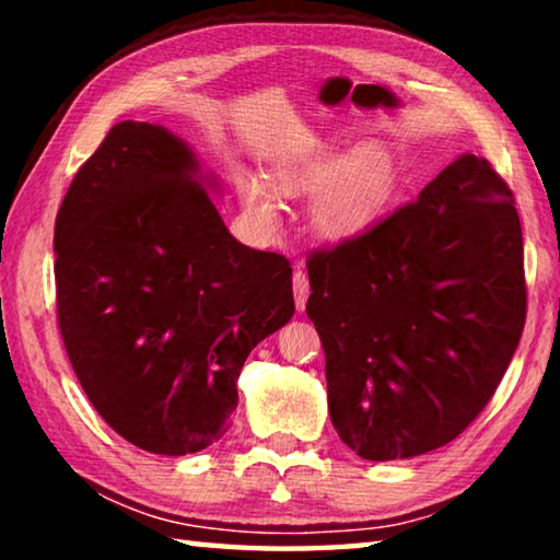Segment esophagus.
I'll return each instance as SVG.
<instances>
[{
  "instance_id": "34e87169",
  "label": "esophagus",
  "mask_w": 560,
  "mask_h": 560,
  "mask_svg": "<svg viewBox=\"0 0 560 560\" xmlns=\"http://www.w3.org/2000/svg\"><path fill=\"white\" fill-rule=\"evenodd\" d=\"M293 299H296V308L303 311L308 301V277L306 271H293Z\"/></svg>"
}]
</instances>
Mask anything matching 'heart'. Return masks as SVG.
I'll list each match as a JSON object with an SVG mask.
<instances>
[{"instance_id":"obj_1","label":"heart","mask_w":560,"mask_h":560,"mask_svg":"<svg viewBox=\"0 0 560 560\" xmlns=\"http://www.w3.org/2000/svg\"><path fill=\"white\" fill-rule=\"evenodd\" d=\"M393 163L381 148L365 145L346 160L336 155L287 158L271 167V185L283 195H301L320 189L314 202V230L328 240L363 230L375 207L381 205L390 185ZM246 214L259 224L277 222V202L257 177L240 175L236 179Z\"/></svg>"}]
</instances>
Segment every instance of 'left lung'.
<instances>
[{
	"label": "left lung",
	"instance_id": "8db88e82",
	"mask_svg": "<svg viewBox=\"0 0 560 560\" xmlns=\"http://www.w3.org/2000/svg\"><path fill=\"white\" fill-rule=\"evenodd\" d=\"M330 422L358 457L410 459L469 428L526 320L514 195L464 153L371 230L308 257Z\"/></svg>",
	"mask_w": 560,
	"mask_h": 560
}]
</instances>
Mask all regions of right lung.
<instances>
[{"label":"right lung","instance_id":"1","mask_svg":"<svg viewBox=\"0 0 560 560\" xmlns=\"http://www.w3.org/2000/svg\"><path fill=\"white\" fill-rule=\"evenodd\" d=\"M185 140L122 120L56 214V314L83 393L122 440L183 457L230 428L252 348L293 316L291 264L226 230Z\"/></svg>","mask_w":560,"mask_h":560}]
</instances>
